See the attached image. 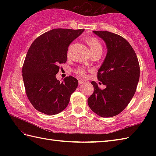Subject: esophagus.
<instances>
[{"label":"esophagus","instance_id":"esophagus-1","mask_svg":"<svg viewBox=\"0 0 156 156\" xmlns=\"http://www.w3.org/2000/svg\"><path fill=\"white\" fill-rule=\"evenodd\" d=\"M85 81H84V80H78V83H79V84H84V83H85Z\"/></svg>","mask_w":156,"mask_h":156}]
</instances>
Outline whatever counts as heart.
<instances>
[{
	"mask_svg": "<svg viewBox=\"0 0 156 156\" xmlns=\"http://www.w3.org/2000/svg\"><path fill=\"white\" fill-rule=\"evenodd\" d=\"M87 41L90 48V50L92 52V54H95L97 52H101L102 51V46L101 41L98 40L97 38L91 37L87 39ZM70 51H71V45L69 46L68 49L67 55L68 56L70 55ZM75 73L79 76H84L86 70L82 67H78L75 69Z\"/></svg>",
	"mask_w": 156,
	"mask_h": 156,
	"instance_id": "obj_1",
	"label": "heart"
}]
</instances>
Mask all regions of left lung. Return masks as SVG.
<instances>
[{
  "label": "left lung",
  "instance_id": "left-lung-1",
  "mask_svg": "<svg viewBox=\"0 0 156 156\" xmlns=\"http://www.w3.org/2000/svg\"><path fill=\"white\" fill-rule=\"evenodd\" d=\"M105 41L107 54L97 72L103 90L92 81L94 92L88 98L91 110L102 117H111L124 110L134 96L140 68L130 44L121 36L109 31H93Z\"/></svg>",
  "mask_w": 156,
  "mask_h": 156
}]
</instances>
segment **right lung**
I'll use <instances>...</instances> for the list:
<instances>
[{"label":"right lung","mask_w":156,"mask_h":156,"mask_svg":"<svg viewBox=\"0 0 156 156\" xmlns=\"http://www.w3.org/2000/svg\"><path fill=\"white\" fill-rule=\"evenodd\" d=\"M84 30L54 29L32 43L23 63L22 75L26 94L36 110L54 115L68 106L78 80L69 76L61 82L55 75L59 65L67 61L69 45Z\"/></svg>","instance_id":"obj_1"}]
</instances>
